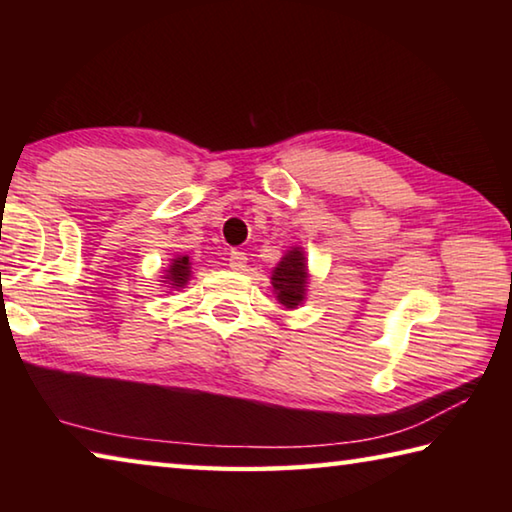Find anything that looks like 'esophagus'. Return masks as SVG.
Masks as SVG:
<instances>
[{
  "label": "esophagus",
  "instance_id": "obj_1",
  "mask_svg": "<svg viewBox=\"0 0 512 512\" xmlns=\"http://www.w3.org/2000/svg\"><path fill=\"white\" fill-rule=\"evenodd\" d=\"M228 262L232 271H246V253H241V250H230Z\"/></svg>",
  "mask_w": 512,
  "mask_h": 512
}]
</instances>
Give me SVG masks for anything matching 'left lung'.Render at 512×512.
<instances>
[{"mask_svg":"<svg viewBox=\"0 0 512 512\" xmlns=\"http://www.w3.org/2000/svg\"><path fill=\"white\" fill-rule=\"evenodd\" d=\"M309 273H307V257L302 248H291L287 250V255L280 259V264L273 268V291L275 298L280 300V305L287 309H296L302 305L307 293V282Z\"/></svg>","mask_w":512,"mask_h":512,"instance_id":"left-lung-1","label":"left lung"}]
</instances>
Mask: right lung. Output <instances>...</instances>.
<instances>
[{"instance_id": "add662e5", "label": "right lung", "mask_w": 512, "mask_h": 512, "mask_svg": "<svg viewBox=\"0 0 512 512\" xmlns=\"http://www.w3.org/2000/svg\"><path fill=\"white\" fill-rule=\"evenodd\" d=\"M192 277V262L187 255H176L171 259V264L164 273V284H169V289H183Z\"/></svg>"}]
</instances>
